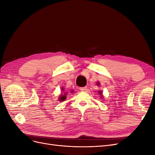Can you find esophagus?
Returning <instances> with one entry per match:
<instances>
[{
  "label": "esophagus",
  "mask_w": 155,
  "mask_h": 155,
  "mask_svg": "<svg viewBox=\"0 0 155 155\" xmlns=\"http://www.w3.org/2000/svg\"><path fill=\"white\" fill-rule=\"evenodd\" d=\"M87 87H80L79 88V90L81 91H85L87 90Z\"/></svg>",
  "instance_id": "1"
}]
</instances>
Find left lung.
Masks as SVG:
<instances>
[{
	"instance_id": "obj_1",
	"label": "left lung",
	"mask_w": 155,
	"mask_h": 155,
	"mask_svg": "<svg viewBox=\"0 0 155 155\" xmlns=\"http://www.w3.org/2000/svg\"><path fill=\"white\" fill-rule=\"evenodd\" d=\"M97 85H98V84H97ZM98 93L100 94V95H102V92L101 91H99V92H98Z\"/></svg>"
}]
</instances>
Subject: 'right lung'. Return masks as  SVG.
<instances>
[{
    "label": "right lung",
    "mask_w": 155,
    "mask_h": 155,
    "mask_svg": "<svg viewBox=\"0 0 155 155\" xmlns=\"http://www.w3.org/2000/svg\"><path fill=\"white\" fill-rule=\"evenodd\" d=\"M67 93H65L64 94H63V95H61V96H60V98H59V101H63L65 99H66V97H67Z\"/></svg>",
    "instance_id": "right-lung-1"
}]
</instances>
